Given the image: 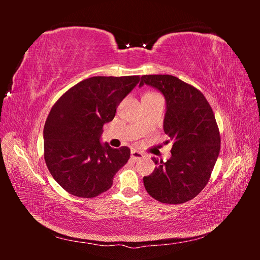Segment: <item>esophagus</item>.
Wrapping results in <instances>:
<instances>
[{"instance_id": "esophagus-1", "label": "esophagus", "mask_w": 260, "mask_h": 260, "mask_svg": "<svg viewBox=\"0 0 260 260\" xmlns=\"http://www.w3.org/2000/svg\"><path fill=\"white\" fill-rule=\"evenodd\" d=\"M144 157V155L141 153V152H138V151H131V158L132 159H136V160H140L142 159Z\"/></svg>"}]
</instances>
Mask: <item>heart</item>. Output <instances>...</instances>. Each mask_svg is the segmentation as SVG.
<instances>
[{
    "label": "heart",
    "instance_id": "1",
    "mask_svg": "<svg viewBox=\"0 0 260 260\" xmlns=\"http://www.w3.org/2000/svg\"><path fill=\"white\" fill-rule=\"evenodd\" d=\"M154 95H156V93H153V92H147V93H145V94H144L143 98H149V96H154Z\"/></svg>",
    "mask_w": 260,
    "mask_h": 260
}]
</instances>
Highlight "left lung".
I'll use <instances>...</instances> for the list:
<instances>
[{
  "instance_id": "1",
  "label": "left lung",
  "mask_w": 260,
  "mask_h": 260,
  "mask_svg": "<svg viewBox=\"0 0 260 260\" xmlns=\"http://www.w3.org/2000/svg\"><path fill=\"white\" fill-rule=\"evenodd\" d=\"M151 85L166 99L164 131L174 142L167 161L143 178L153 199L166 204H182L206 186L220 152V133L214 112L204 94L170 75H144L140 86ZM169 142V141H168Z\"/></svg>"
}]
</instances>
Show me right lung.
Segmentation results:
<instances>
[{"instance_id":"1","label":"right lung","mask_w":260,"mask_h":260,"mask_svg":"<svg viewBox=\"0 0 260 260\" xmlns=\"http://www.w3.org/2000/svg\"><path fill=\"white\" fill-rule=\"evenodd\" d=\"M139 76L91 77L57 100L43 130L44 159L55 181L69 194L92 199L113 185L130 148L100 143L103 125L139 83Z\"/></svg>"}]
</instances>
